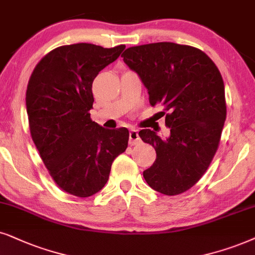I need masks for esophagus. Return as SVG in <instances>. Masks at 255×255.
<instances>
[{"label":"esophagus","mask_w":255,"mask_h":255,"mask_svg":"<svg viewBox=\"0 0 255 255\" xmlns=\"http://www.w3.org/2000/svg\"><path fill=\"white\" fill-rule=\"evenodd\" d=\"M140 143V136L136 129H130L129 131V144L130 146H135V144Z\"/></svg>","instance_id":"1"}]
</instances>
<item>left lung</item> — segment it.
<instances>
[{
  "label": "left lung",
  "mask_w": 255,
  "mask_h": 255,
  "mask_svg": "<svg viewBox=\"0 0 255 255\" xmlns=\"http://www.w3.org/2000/svg\"><path fill=\"white\" fill-rule=\"evenodd\" d=\"M121 57L140 76L149 104L163 108L170 131L166 138L138 131L156 151L143 178L161 194H181L201 179L220 143L227 113L221 74L202 50L173 42L130 47Z\"/></svg>",
  "instance_id": "8db88e82"
}]
</instances>
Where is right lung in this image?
<instances>
[{
	"instance_id": "right-lung-1",
	"label": "right lung",
	"mask_w": 255,
	"mask_h": 255,
	"mask_svg": "<svg viewBox=\"0 0 255 255\" xmlns=\"http://www.w3.org/2000/svg\"><path fill=\"white\" fill-rule=\"evenodd\" d=\"M126 46H61L42 57L27 86L29 129L54 182L88 198L107 183L112 163L127 149V128L106 129L90 119L93 81Z\"/></svg>"
}]
</instances>
